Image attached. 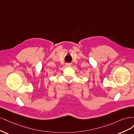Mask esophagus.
<instances>
[{"mask_svg": "<svg viewBox=\"0 0 134 134\" xmlns=\"http://www.w3.org/2000/svg\"><path fill=\"white\" fill-rule=\"evenodd\" d=\"M66 66L67 67H70L71 66V63H66Z\"/></svg>", "mask_w": 134, "mask_h": 134, "instance_id": "obj_1", "label": "esophagus"}]
</instances>
